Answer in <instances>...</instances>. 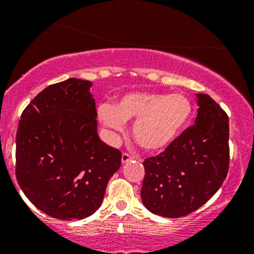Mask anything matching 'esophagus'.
Instances as JSON below:
<instances>
[{
  "label": "esophagus",
  "mask_w": 254,
  "mask_h": 254,
  "mask_svg": "<svg viewBox=\"0 0 254 254\" xmlns=\"http://www.w3.org/2000/svg\"><path fill=\"white\" fill-rule=\"evenodd\" d=\"M133 159H135V157L127 153H123V155H122V162H123V164H127V162H129Z\"/></svg>",
  "instance_id": "34e87169"
}]
</instances>
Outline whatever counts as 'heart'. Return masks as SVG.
I'll return each mask as SVG.
<instances>
[{
	"mask_svg": "<svg viewBox=\"0 0 254 254\" xmlns=\"http://www.w3.org/2000/svg\"><path fill=\"white\" fill-rule=\"evenodd\" d=\"M192 115V105L182 94L130 93L115 107H100L101 121L107 127L121 130L127 121L137 119L132 127L136 143L145 150H161L179 136Z\"/></svg>",
	"mask_w": 254,
	"mask_h": 254,
	"instance_id": "b5f03b06",
	"label": "heart"
}]
</instances>
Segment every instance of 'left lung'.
Masks as SVG:
<instances>
[{
  "mask_svg": "<svg viewBox=\"0 0 254 254\" xmlns=\"http://www.w3.org/2000/svg\"><path fill=\"white\" fill-rule=\"evenodd\" d=\"M197 98L194 124L143 161L142 202L159 216L177 218L196 211L216 193L228 173V116L208 94Z\"/></svg>",
  "mask_w": 254,
  "mask_h": 254,
  "instance_id": "1",
  "label": "left lung"
}]
</instances>
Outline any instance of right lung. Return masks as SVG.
Returning <instances> with one entry per match:
<instances>
[{
  "instance_id": "right-lung-1",
  "label": "right lung",
  "mask_w": 254,
  "mask_h": 254,
  "mask_svg": "<svg viewBox=\"0 0 254 254\" xmlns=\"http://www.w3.org/2000/svg\"><path fill=\"white\" fill-rule=\"evenodd\" d=\"M89 81L50 84L21 115L16 132L15 176L39 210L60 220H82L103 203L122 153L97 133Z\"/></svg>"
}]
</instances>
